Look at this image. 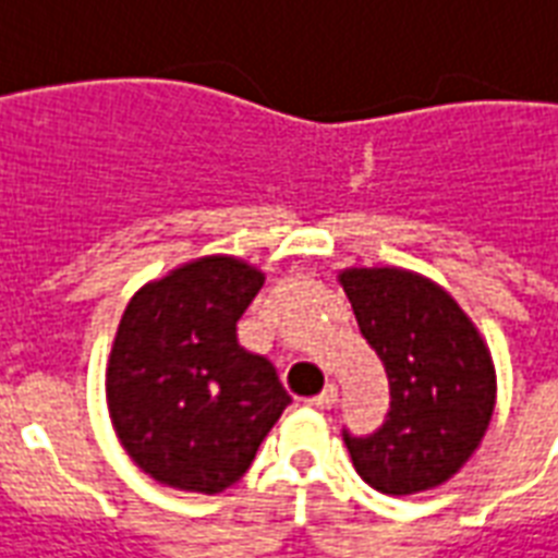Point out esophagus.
Here are the masks:
<instances>
[{
    "label": "esophagus",
    "mask_w": 558,
    "mask_h": 558,
    "mask_svg": "<svg viewBox=\"0 0 558 558\" xmlns=\"http://www.w3.org/2000/svg\"><path fill=\"white\" fill-rule=\"evenodd\" d=\"M335 401H338V387H335V384H326L320 396L310 398V404L318 407V410H332Z\"/></svg>",
    "instance_id": "obj_1"
}]
</instances>
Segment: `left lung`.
<instances>
[{"label": "left lung", "instance_id": "left-lung-1", "mask_svg": "<svg viewBox=\"0 0 558 558\" xmlns=\"http://www.w3.org/2000/svg\"><path fill=\"white\" fill-rule=\"evenodd\" d=\"M389 378L378 433H343L357 475L387 496L433 490L478 450L496 407V366L478 326L436 280L398 266L338 275Z\"/></svg>", "mask_w": 558, "mask_h": 558}]
</instances>
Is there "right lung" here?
Returning <instances> with one entry per match:
<instances>
[{"instance_id":"add662e5","label":"right lung","mask_w":558,"mask_h":558,"mask_svg":"<svg viewBox=\"0 0 558 558\" xmlns=\"http://www.w3.org/2000/svg\"><path fill=\"white\" fill-rule=\"evenodd\" d=\"M266 275L234 255L194 257L140 287L106 366L122 450L148 478L223 493L246 473L292 398L264 355L238 343V320Z\"/></svg>"}]
</instances>
